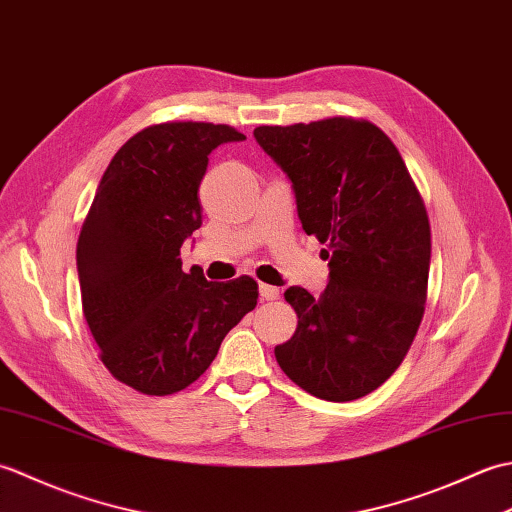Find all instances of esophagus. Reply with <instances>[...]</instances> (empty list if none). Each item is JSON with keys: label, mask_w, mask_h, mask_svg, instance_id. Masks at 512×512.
<instances>
[{"label": "esophagus", "mask_w": 512, "mask_h": 512, "mask_svg": "<svg viewBox=\"0 0 512 512\" xmlns=\"http://www.w3.org/2000/svg\"><path fill=\"white\" fill-rule=\"evenodd\" d=\"M259 297H262L264 301H275V299H279V288L268 286V284H259Z\"/></svg>", "instance_id": "obj_1"}]
</instances>
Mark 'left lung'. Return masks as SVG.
Wrapping results in <instances>:
<instances>
[{
  "instance_id": "obj_1",
  "label": "left lung",
  "mask_w": 512,
  "mask_h": 512,
  "mask_svg": "<svg viewBox=\"0 0 512 512\" xmlns=\"http://www.w3.org/2000/svg\"><path fill=\"white\" fill-rule=\"evenodd\" d=\"M255 138L288 173L303 231L325 246L319 297L288 288L297 330L275 347L308 394L347 402L378 389L416 339L427 301L431 226L389 136L365 118L259 125Z\"/></svg>"
}]
</instances>
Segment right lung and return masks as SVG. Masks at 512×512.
<instances>
[{"label": "right lung", "instance_id": "1", "mask_svg": "<svg viewBox=\"0 0 512 512\" xmlns=\"http://www.w3.org/2000/svg\"><path fill=\"white\" fill-rule=\"evenodd\" d=\"M231 125L169 121L116 151L76 244L83 317L110 374L147 396L195 383L224 336L257 306V281L184 273L180 246L202 224L209 154L244 140Z\"/></svg>", "mask_w": 512, "mask_h": 512}]
</instances>
